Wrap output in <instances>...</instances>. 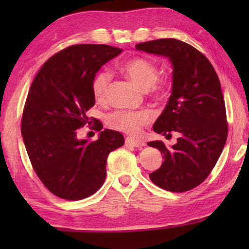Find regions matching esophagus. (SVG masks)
Returning a JSON list of instances; mask_svg holds the SVG:
<instances>
[{"label":"esophagus","instance_id":"esophagus-1","mask_svg":"<svg viewBox=\"0 0 249 249\" xmlns=\"http://www.w3.org/2000/svg\"><path fill=\"white\" fill-rule=\"evenodd\" d=\"M125 142L129 146H133V147H136V148H142V147L145 146V142L142 141H140V140H134V138H130V137H127L125 140Z\"/></svg>","mask_w":249,"mask_h":249}]
</instances>
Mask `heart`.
I'll return each mask as SVG.
<instances>
[{"label": "heart", "mask_w": 249, "mask_h": 249, "mask_svg": "<svg viewBox=\"0 0 249 249\" xmlns=\"http://www.w3.org/2000/svg\"><path fill=\"white\" fill-rule=\"evenodd\" d=\"M121 69L127 77L140 86L142 89L148 90L155 95H162L165 88L158 84V68L153 61L146 58H133L122 65ZM112 74L107 70H101L94 75L92 81V93L95 101L103 103L107 98L108 84ZM151 115L147 111H129V109H117L107 116V124L112 128L121 132L136 135L141 132L142 126L148 124Z\"/></svg>", "instance_id": "b5f03b06"}]
</instances>
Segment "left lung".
I'll list each match as a JSON object with an SVG mask.
<instances>
[{
	"label": "left lung",
	"mask_w": 249,
	"mask_h": 249,
	"mask_svg": "<svg viewBox=\"0 0 249 249\" xmlns=\"http://www.w3.org/2000/svg\"><path fill=\"white\" fill-rule=\"evenodd\" d=\"M137 50L166 57L172 65L171 95L153 129L163 136L178 135L166 147L149 142L161 153L163 162L150 180L171 192H185L208 178L227 138V122L221 83L203 53L183 41L165 38L135 46Z\"/></svg>",
	"instance_id": "1"
}]
</instances>
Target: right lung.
<instances>
[{"label": "right lung", "instance_id": "1", "mask_svg": "<svg viewBox=\"0 0 249 249\" xmlns=\"http://www.w3.org/2000/svg\"><path fill=\"white\" fill-rule=\"evenodd\" d=\"M122 52L108 45L70 46L49 58L32 83L20 128L24 144L41 182L61 199L77 201L98 191L108 154L124 145L123 135L112 129L101 130L95 142L77 137V129L90 124L95 73ZM95 128H103L100 121Z\"/></svg>", "mask_w": 249, "mask_h": 249}]
</instances>
